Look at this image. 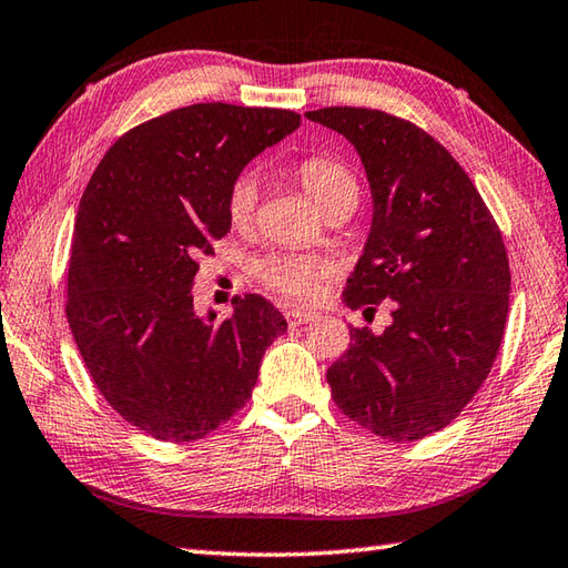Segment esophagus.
Wrapping results in <instances>:
<instances>
[{"mask_svg":"<svg viewBox=\"0 0 568 568\" xmlns=\"http://www.w3.org/2000/svg\"><path fill=\"white\" fill-rule=\"evenodd\" d=\"M285 320H287V325H291V327H300V325H307V322L317 320V315L310 313V310L287 307V310H285Z\"/></svg>","mask_w":568,"mask_h":568,"instance_id":"1","label":"esophagus"}]
</instances>
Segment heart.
Masks as SVG:
<instances>
[{"instance_id":"1","label":"heart","mask_w":568,"mask_h":568,"mask_svg":"<svg viewBox=\"0 0 568 568\" xmlns=\"http://www.w3.org/2000/svg\"><path fill=\"white\" fill-rule=\"evenodd\" d=\"M295 180L322 211L339 202H357L359 199L357 176H354L347 164L332 158H317L315 154V158L303 160L295 166ZM255 199H258V184H255L253 176H239L226 199L229 221L233 226L248 224L255 209ZM317 275L320 265L313 258H305V255L273 253L255 265V277H258L263 287L293 300L313 297Z\"/></svg>"}]
</instances>
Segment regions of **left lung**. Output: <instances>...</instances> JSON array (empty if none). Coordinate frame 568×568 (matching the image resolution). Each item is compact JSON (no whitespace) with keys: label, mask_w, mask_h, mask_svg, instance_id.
I'll return each instance as SVG.
<instances>
[{"label":"left lung","mask_w":568,"mask_h":568,"mask_svg":"<svg viewBox=\"0 0 568 568\" xmlns=\"http://www.w3.org/2000/svg\"><path fill=\"white\" fill-rule=\"evenodd\" d=\"M305 115L354 144L372 186V231L344 303L392 307L382 335L349 332L327 369L332 398L376 436L426 438L473 402L503 344V233L463 166L414 122L347 105Z\"/></svg>","instance_id":"8db88e82"}]
</instances>
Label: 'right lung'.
<instances>
[{
	"label": "right lung",
	"instance_id": "1",
	"mask_svg": "<svg viewBox=\"0 0 568 568\" xmlns=\"http://www.w3.org/2000/svg\"><path fill=\"white\" fill-rule=\"evenodd\" d=\"M300 125L293 110L196 103L128 130L78 206L65 317L105 402L158 440L209 436L246 406L263 352L287 329L261 295L194 313L199 255H214L243 166Z\"/></svg>",
	"mask_w": 568,
	"mask_h": 568
}]
</instances>
